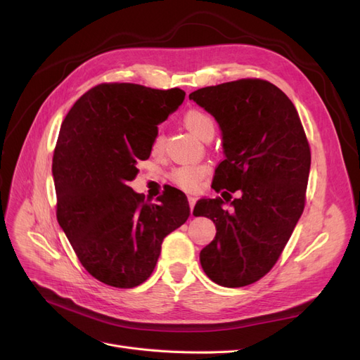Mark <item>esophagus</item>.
<instances>
[{"mask_svg": "<svg viewBox=\"0 0 360 360\" xmlns=\"http://www.w3.org/2000/svg\"><path fill=\"white\" fill-rule=\"evenodd\" d=\"M189 207H191V213L193 212V207H195V198L189 197Z\"/></svg>", "mask_w": 360, "mask_h": 360, "instance_id": "obj_1", "label": "esophagus"}]
</instances>
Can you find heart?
Returning a JSON list of instances; mask_svg holds the SVG:
<instances>
[{
  "mask_svg": "<svg viewBox=\"0 0 360 360\" xmlns=\"http://www.w3.org/2000/svg\"><path fill=\"white\" fill-rule=\"evenodd\" d=\"M183 124L193 136H197L200 139L214 132L213 118L201 110H191L184 114ZM162 148L163 136L162 134H156L153 144H151V151H153V153H159ZM204 174L205 168L202 165H184L172 171V180L184 189H193L198 186V183L204 177Z\"/></svg>",
  "mask_w": 360,
  "mask_h": 360,
  "instance_id": "b5f03b06",
  "label": "heart"
}]
</instances>
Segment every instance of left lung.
<instances>
[{"label":"left lung","instance_id":"1","mask_svg":"<svg viewBox=\"0 0 360 360\" xmlns=\"http://www.w3.org/2000/svg\"><path fill=\"white\" fill-rule=\"evenodd\" d=\"M189 99L222 132L225 159L212 188L242 193L231 202L233 213L219 197L195 204L193 214L216 225L212 243L200 252L201 267L217 285L254 284L275 266L302 216L311 168L307 135L285 93L263 79L205 86Z\"/></svg>","mask_w":360,"mask_h":360}]
</instances>
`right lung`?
<instances>
[{"label": "right lung", "mask_w": 360, "mask_h": 360, "mask_svg": "<svg viewBox=\"0 0 360 360\" xmlns=\"http://www.w3.org/2000/svg\"><path fill=\"white\" fill-rule=\"evenodd\" d=\"M180 89L101 84L64 118L52 159L57 219L91 276L134 288L150 278L162 242L191 214L186 195L168 188L158 204L129 186L150 158L158 126L184 101Z\"/></svg>", "instance_id": "1"}]
</instances>
